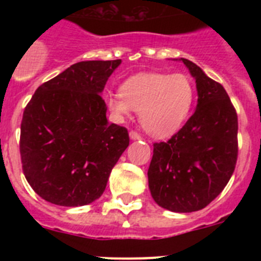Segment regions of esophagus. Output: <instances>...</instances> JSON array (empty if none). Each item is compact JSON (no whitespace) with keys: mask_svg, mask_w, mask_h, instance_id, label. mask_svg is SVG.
I'll return each instance as SVG.
<instances>
[{"mask_svg":"<svg viewBox=\"0 0 261 261\" xmlns=\"http://www.w3.org/2000/svg\"><path fill=\"white\" fill-rule=\"evenodd\" d=\"M129 137L132 138V140H141L142 136L138 132H136V130H130V132H129Z\"/></svg>","mask_w":261,"mask_h":261,"instance_id":"1","label":"esophagus"}]
</instances>
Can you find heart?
<instances>
[{
	"label": "heart",
	"mask_w": 261,
	"mask_h": 261,
	"mask_svg": "<svg viewBox=\"0 0 261 261\" xmlns=\"http://www.w3.org/2000/svg\"><path fill=\"white\" fill-rule=\"evenodd\" d=\"M195 98V86L188 75L146 71L126 78L119 94L107 96L106 105L119 121L140 111L145 130L156 138H167L186 123Z\"/></svg>",
	"instance_id": "1"
}]
</instances>
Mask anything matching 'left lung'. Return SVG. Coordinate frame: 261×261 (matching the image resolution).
<instances>
[{
  "instance_id": "obj_1",
  "label": "left lung",
  "mask_w": 261,
  "mask_h": 261,
  "mask_svg": "<svg viewBox=\"0 0 261 261\" xmlns=\"http://www.w3.org/2000/svg\"><path fill=\"white\" fill-rule=\"evenodd\" d=\"M181 61L196 80L197 107L168 141L154 144L147 177L159 206L190 213L211 204L229 183L238 158V116L222 85Z\"/></svg>"
}]
</instances>
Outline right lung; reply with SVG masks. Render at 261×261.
Returning a JSON list of instances; mask_svg holds the SVG:
<instances>
[{"label": "right lung", "mask_w": 261, "mask_h": 261, "mask_svg": "<svg viewBox=\"0 0 261 261\" xmlns=\"http://www.w3.org/2000/svg\"><path fill=\"white\" fill-rule=\"evenodd\" d=\"M121 60L81 61L38 87L24 108L19 150L23 174L45 201L82 206L105 192L129 145L126 128L110 124L102 98Z\"/></svg>", "instance_id": "1"}]
</instances>
